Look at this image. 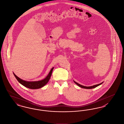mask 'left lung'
I'll return each mask as SVG.
<instances>
[{
	"label": "left lung",
	"mask_w": 124,
	"mask_h": 124,
	"mask_svg": "<svg viewBox=\"0 0 124 124\" xmlns=\"http://www.w3.org/2000/svg\"><path fill=\"white\" fill-rule=\"evenodd\" d=\"M75 83L76 84H77L78 86H79V87H80L81 88H84V89H93V88H95V87H97V86H98L99 85H101V84H102L103 83H101V84H96V85H93V86H89V87H87V86H83V85H81V84H78V83H77V82H75Z\"/></svg>",
	"instance_id": "8db88e82"
}]
</instances>
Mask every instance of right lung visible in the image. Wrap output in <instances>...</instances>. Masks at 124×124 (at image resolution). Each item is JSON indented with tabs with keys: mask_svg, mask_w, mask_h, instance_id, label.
I'll return each instance as SVG.
<instances>
[{
	"mask_svg": "<svg viewBox=\"0 0 124 124\" xmlns=\"http://www.w3.org/2000/svg\"><path fill=\"white\" fill-rule=\"evenodd\" d=\"M53 69H54V67L52 68V69L51 70L49 74L45 79L39 81H34V82L26 81L24 80L20 79V78H19L17 76H16L14 73H13V74L15 76V78H16L17 80L21 84H22L24 86L31 89H38L43 87L48 83V82L50 78L52 75Z\"/></svg>",
	"mask_w": 124,
	"mask_h": 124,
	"instance_id": "obj_1",
	"label": "right lung"
}]
</instances>
